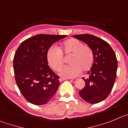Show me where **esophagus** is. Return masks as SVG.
<instances>
[{
    "label": "esophagus",
    "instance_id": "1",
    "mask_svg": "<svg viewBox=\"0 0 128 128\" xmlns=\"http://www.w3.org/2000/svg\"><path fill=\"white\" fill-rule=\"evenodd\" d=\"M68 79H70V78H59V81H60V82H62V81H64V80H68Z\"/></svg>",
    "mask_w": 128,
    "mask_h": 128
}]
</instances>
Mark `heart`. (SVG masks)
<instances>
[{"label": "heart", "mask_w": 128, "mask_h": 128, "mask_svg": "<svg viewBox=\"0 0 128 128\" xmlns=\"http://www.w3.org/2000/svg\"><path fill=\"white\" fill-rule=\"evenodd\" d=\"M60 51L56 47H50L47 52L48 64L55 71H58L64 64L62 55L70 56L68 59L70 65L64 67L59 72L61 76L74 78L80 74L82 70L88 71L90 70L94 61V54L90 47L84 46L81 41L71 38L64 41Z\"/></svg>", "instance_id": "b5f03b06"}]
</instances>
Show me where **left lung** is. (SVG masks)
<instances>
[{
	"instance_id": "obj_1",
	"label": "left lung",
	"mask_w": 128,
	"mask_h": 128,
	"mask_svg": "<svg viewBox=\"0 0 128 128\" xmlns=\"http://www.w3.org/2000/svg\"><path fill=\"white\" fill-rule=\"evenodd\" d=\"M72 37L87 44L92 50L94 57V64L87 72L88 77L82 78L86 86L79 94L87 103H100L108 97L116 81L117 70L116 54L108 42L95 36L86 34Z\"/></svg>"
}]
</instances>
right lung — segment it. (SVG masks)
<instances>
[{
    "mask_svg": "<svg viewBox=\"0 0 128 128\" xmlns=\"http://www.w3.org/2000/svg\"><path fill=\"white\" fill-rule=\"evenodd\" d=\"M67 35L38 34L22 42L13 59L18 88L27 101L42 105L50 101L60 85L59 77L48 65L47 52Z\"/></svg>",
    "mask_w": 128,
    "mask_h": 128,
    "instance_id": "right-lung-1",
    "label": "right lung"
}]
</instances>
